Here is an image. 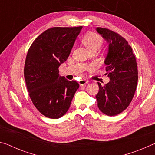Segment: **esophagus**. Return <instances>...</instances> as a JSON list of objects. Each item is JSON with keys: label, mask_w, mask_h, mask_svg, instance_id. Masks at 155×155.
I'll return each mask as SVG.
<instances>
[{"label": "esophagus", "mask_w": 155, "mask_h": 155, "mask_svg": "<svg viewBox=\"0 0 155 155\" xmlns=\"http://www.w3.org/2000/svg\"><path fill=\"white\" fill-rule=\"evenodd\" d=\"M78 83H79L80 85H85V84L88 83V81L86 80H84V79H81L78 81Z\"/></svg>", "instance_id": "1"}]
</instances>
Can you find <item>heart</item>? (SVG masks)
<instances>
[{"mask_svg": "<svg viewBox=\"0 0 155 155\" xmlns=\"http://www.w3.org/2000/svg\"><path fill=\"white\" fill-rule=\"evenodd\" d=\"M83 43L87 46L90 51L94 50H98L101 48L103 44V38L98 34L94 33H87L83 39Z\"/></svg>", "mask_w": 155, "mask_h": 155, "instance_id": "heart-1", "label": "heart"}]
</instances>
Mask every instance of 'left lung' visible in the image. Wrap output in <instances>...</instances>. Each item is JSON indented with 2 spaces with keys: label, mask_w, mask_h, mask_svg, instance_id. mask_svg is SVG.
Wrapping results in <instances>:
<instances>
[{
  "label": "left lung",
  "mask_w": 155,
  "mask_h": 155,
  "mask_svg": "<svg viewBox=\"0 0 155 155\" xmlns=\"http://www.w3.org/2000/svg\"><path fill=\"white\" fill-rule=\"evenodd\" d=\"M96 30L109 44L104 62L110 78L104 85L98 83L96 98L100 111L114 116L124 111L134 96L138 80L137 62L132 48L123 37L108 28Z\"/></svg>",
  "instance_id": "obj_1"
}]
</instances>
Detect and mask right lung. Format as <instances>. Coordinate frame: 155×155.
<instances>
[{"label":"right lung","mask_w":155,"mask_h":155,"mask_svg":"<svg viewBox=\"0 0 155 155\" xmlns=\"http://www.w3.org/2000/svg\"><path fill=\"white\" fill-rule=\"evenodd\" d=\"M83 27H53L37 38L28 49L25 79L34 106L44 116L58 119L66 114L79 85L59 74Z\"/></svg>","instance_id":"add662e5"}]
</instances>
